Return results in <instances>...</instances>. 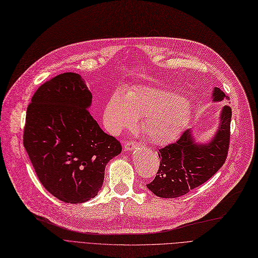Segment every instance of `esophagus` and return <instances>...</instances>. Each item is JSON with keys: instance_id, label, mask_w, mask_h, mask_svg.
Segmentation results:
<instances>
[{"instance_id": "1", "label": "esophagus", "mask_w": 258, "mask_h": 258, "mask_svg": "<svg viewBox=\"0 0 258 258\" xmlns=\"http://www.w3.org/2000/svg\"><path fill=\"white\" fill-rule=\"evenodd\" d=\"M135 145H136V142L127 141V142H125V144H124V150H125V151H128V152H132V151H133V149H134Z\"/></svg>"}]
</instances>
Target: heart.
<instances>
[{
  "mask_svg": "<svg viewBox=\"0 0 258 258\" xmlns=\"http://www.w3.org/2000/svg\"><path fill=\"white\" fill-rule=\"evenodd\" d=\"M188 104L177 94L161 89L138 87L126 92L125 98L116 93L104 110V122L113 133H120L136 125L138 117H146L144 132L155 145L174 141L186 125Z\"/></svg>",
  "mask_w": 258,
  "mask_h": 258,
  "instance_id": "heart-1",
  "label": "heart"
}]
</instances>
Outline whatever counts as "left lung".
Wrapping results in <instances>:
<instances>
[{"instance_id":"8db88e82","label":"left lung","mask_w":258,"mask_h":258,"mask_svg":"<svg viewBox=\"0 0 258 258\" xmlns=\"http://www.w3.org/2000/svg\"><path fill=\"white\" fill-rule=\"evenodd\" d=\"M230 100L223 91L213 88L214 103ZM219 124L208 141L197 140L192 128L186 130L175 144L159 150L157 174L148 184L151 192L164 199L182 197L204 184L220 169L227 156L232 109L224 106Z\"/></svg>"}]
</instances>
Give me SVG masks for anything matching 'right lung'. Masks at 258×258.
Here are the masks:
<instances>
[{
  "instance_id": "1",
  "label": "right lung",
  "mask_w": 258,
  "mask_h": 258,
  "mask_svg": "<svg viewBox=\"0 0 258 258\" xmlns=\"http://www.w3.org/2000/svg\"><path fill=\"white\" fill-rule=\"evenodd\" d=\"M92 94L79 73L45 82L28 105L23 146L43 187L66 203L98 196L105 167L121 153L89 112Z\"/></svg>"
}]
</instances>
